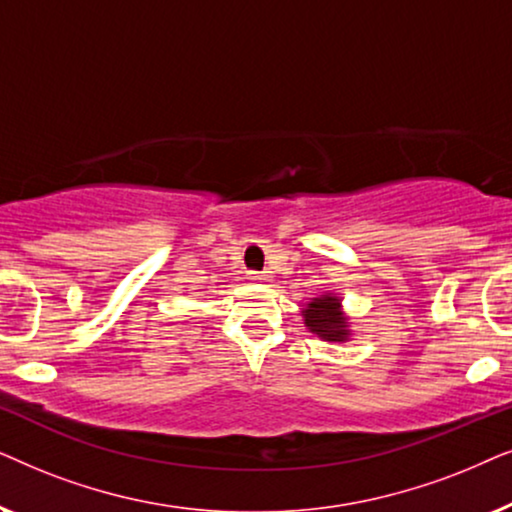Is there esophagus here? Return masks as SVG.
I'll return each instance as SVG.
<instances>
[{
  "instance_id": "esophagus-1",
  "label": "esophagus",
  "mask_w": 512,
  "mask_h": 512,
  "mask_svg": "<svg viewBox=\"0 0 512 512\" xmlns=\"http://www.w3.org/2000/svg\"><path fill=\"white\" fill-rule=\"evenodd\" d=\"M248 278H252V281H269L271 274L269 271H248Z\"/></svg>"
}]
</instances>
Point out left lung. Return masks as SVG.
I'll list each match as a JSON object with an SVG mask.
<instances>
[{
	"label": "left lung",
	"mask_w": 512,
	"mask_h": 512,
	"mask_svg": "<svg viewBox=\"0 0 512 512\" xmlns=\"http://www.w3.org/2000/svg\"><path fill=\"white\" fill-rule=\"evenodd\" d=\"M339 299L337 297H320L304 309V323L311 332H316L318 337L327 339V342H344L349 335V325L346 318L339 311Z\"/></svg>",
	"instance_id": "left-lung-1"
}]
</instances>
